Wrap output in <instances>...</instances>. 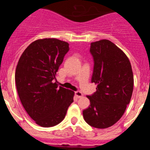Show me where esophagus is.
I'll list each match as a JSON object with an SVG mask.
<instances>
[{
    "label": "esophagus",
    "mask_w": 150,
    "mask_h": 150,
    "mask_svg": "<svg viewBox=\"0 0 150 150\" xmlns=\"http://www.w3.org/2000/svg\"><path fill=\"white\" fill-rule=\"evenodd\" d=\"M75 95L76 96V97L77 98H81L82 96H83V94H82V93L81 92H80V91H75Z\"/></svg>",
    "instance_id": "obj_1"
}]
</instances>
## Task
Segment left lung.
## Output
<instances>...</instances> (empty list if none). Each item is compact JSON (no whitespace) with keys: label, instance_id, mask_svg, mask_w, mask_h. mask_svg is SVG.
Instances as JSON below:
<instances>
[{"label":"left lung","instance_id":"1","mask_svg":"<svg viewBox=\"0 0 150 150\" xmlns=\"http://www.w3.org/2000/svg\"><path fill=\"white\" fill-rule=\"evenodd\" d=\"M90 52L94 63L91 82L97 87L87 96L90 105L83 110V117L93 127L106 129L122 117L130 102L133 72L127 56L109 40L92 42Z\"/></svg>","mask_w":150,"mask_h":150}]
</instances>
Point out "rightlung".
<instances>
[{
	"label": "right lung",
	"mask_w": 150,
	"mask_h": 150,
	"mask_svg": "<svg viewBox=\"0 0 150 150\" xmlns=\"http://www.w3.org/2000/svg\"><path fill=\"white\" fill-rule=\"evenodd\" d=\"M69 50L68 43L57 39L36 40L23 52L16 67L15 79L21 104L42 127L60 123L74 101L73 91L52 82Z\"/></svg>",
	"instance_id": "obj_1"
}]
</instances>
